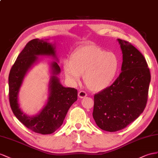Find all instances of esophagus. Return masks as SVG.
<instances>
[{
	"label": "esophagus",
	"mask_w": 158,
	"mask_h": 158,
	"mask_svg": "<svg viewBox=\"0 0 158 158\" xmlns=\"http://www.w3.org/2000/svg\"><path fill=\"white\" fill-rule=\"evenodd\" d=\"M78 96L80 98H84L87 96V93L84 91H79L78 93Z\"/></svg>",
	"instance_id": "obj_1"
}]
</instances>
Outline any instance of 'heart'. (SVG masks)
Instances as JSON below:
<instances>
[{"instance_id":"obj_1","label":"heart","mask_w":158,"mask_h":158,"mask_svg":"<svg viewBox=\"0 0 158 158\" xmlns=\"http://www.w3.org/2000/svg\"><path fill=\"white\" fill-rule=\"evenodd\" d=\"M66 77L75 83L83 73V81L93 91H100L113 82L119 69V59L114 52H106L95 44H87L73 51L63 60Z\"/></svg>"}]
</instances>
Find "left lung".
<instances>
[{
  "label": "left lung",
  "mask_w": 158,
  "mask_h": 158,
  "mask_svg": "<svg viewBox=\"0 0 158 158\" xmlns=\"http://www.w3.org/2000/svg\"><path fill=\"white\" fill-rule=\"evenodd\" d=\"M123 56L121 73L110 87L94 95L93 117L104 131L123 129L146 106L151 75L144 56L131 43L117 39Z\"/></svg>",
  "instance_id": "left-lung-1"
}]
</instances>
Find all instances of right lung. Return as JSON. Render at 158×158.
<instances>
[{
    "mask_svg": "<svg viewBox=\"0 0 158 158\" xmlns=\"http://www.w3.org/2000/svg\"><path fill=\"white\" fill-rule=\"evenodd\" d=\"M48 40L35 39L28 43L12 67L9 77V101L14 115L27 128L43 135L51 134L61 126L68 110L77 100V90L64 87L60 82V69L55 43ZM40 56H51L56 61L48 64L51 76L48 102L38 114L29 116L19 107L18 94L27 73L39 62Z\"/></svg>",
    "mask_w": 158,
    "mask_h": 158,
    "instance_id": "1",
    "label": "right lung"
}]
</instances>
